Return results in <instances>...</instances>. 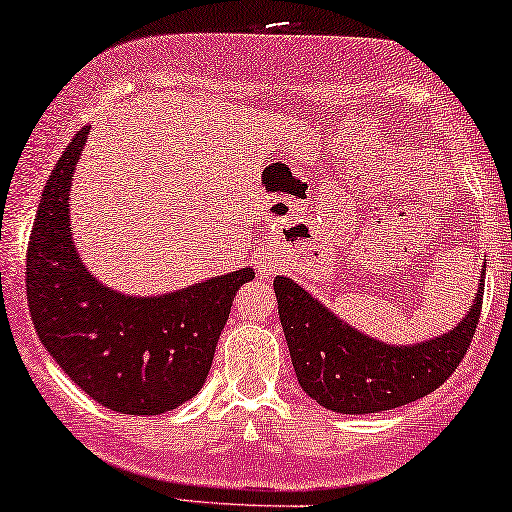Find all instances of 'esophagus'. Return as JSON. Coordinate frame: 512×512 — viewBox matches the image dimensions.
<instances>
[{
  "label": "esophagus",
  "instance_id": "esophagus-1",
  "mask_svg": "<svg viewBox=\"0 0 512 512\" xmlns=\"http://www.w3.org/2000/svg\"><path fill=\"white\" fill-rule=\"evenodd\" d=\"M257 269H260L262 276H269L271 271H276V262L269 260V257H262V260L257 262Z\"/></svg>",
  "mask_w": 512,
  "mask_h": 512
}]
</instances>
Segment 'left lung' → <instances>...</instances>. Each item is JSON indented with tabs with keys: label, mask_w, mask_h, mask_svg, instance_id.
<instances>
[{
	"label": "left lung",
	"mask_w": 512,
	"mask_h": 512,
	"mask_svg": "<svg viewBox=\"0 0 512 512\" xmlns=\"http://www.w3.org/2000/svg\"><path fill=\"white\" fill-rule=\"evenodd\" d=\"M482 267L475 300L451 331L416 345H392L357 331L288 276L274 278L278 319L288 340L297 383L323 409L380 413L411 404L456 371L480 321Z\"/></svg>",
	"instance_id": "1"
}]
</instances>
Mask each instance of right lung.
<instances>
[{"label":"right lung","mask_w":512,"mask_h":512,"mask_svg":"<svg viewBox=\"0 0 512 512\" xmlns=\"http://www.w3.org/2000/svg\"><path fill=\"white\" fill-rule=\"evenodd\" d=\"M89 127L47 179L28 243V304L56 364L106 409L158 416L196 397L250 267L165 295H125L84 267L70 229V186Z\"/></svg>","instance_id":"add662e5"}]
</instances>
